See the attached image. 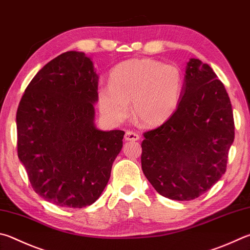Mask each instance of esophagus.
Masks as SVG:
<instances>
[{
  "instance_id": "34e87169",
  "label": "esophagus",
  "mask_w": 250,
  "mask_h": 250,
  "mask_svg": "<svg viewBox=\"0 0 250 250\" xmlns=\"http://www.w3.org/2000/svg\"><path fill=\"white\" fill-rule=\"evenodd\" d=\"M125 139L126 141H138L140 139V134L137 132H133V131H126Z\"/></svg>"
}]
</instances>
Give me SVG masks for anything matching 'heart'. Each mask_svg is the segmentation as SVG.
Listing matches in <instances>:
<instances>
[{"label": "heart", "mask_w": 250, "mask_h": 250, "mask_svg": "<svg viewBox=\"0 0 250 250\" xmlns=\"http://www.w3.org/2000/svg\"><path fill=\"white\" fill-rule=\"evenodd\" d=\"M183 87V74L176 65L153 59H130L111 70L109 86L98 92V106L111 120L122 121L132 101L135 119L143 125L157 126L174 115Z\"/></svg>", "instance_id": "1"}]
</instances>
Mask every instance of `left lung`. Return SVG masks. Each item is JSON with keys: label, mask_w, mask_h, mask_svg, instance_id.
<instances>
[{"label": "left lung", "mask_w": 250, "mask_h": 250, "mask_svg": "<svg viewBox=\"0 0 250 250\" xmlns=\"http://www.w3.org/2000/svg\"><path fill=\"white\" fill-rule=\"evenodd\" d=\"M234 130L232 104L223 83L210 65L190 59L174 115L143 134L145 177L171 200L200 197L225 172Z\"/></svg>", "instance_id": "obj_1"}]
</instances>
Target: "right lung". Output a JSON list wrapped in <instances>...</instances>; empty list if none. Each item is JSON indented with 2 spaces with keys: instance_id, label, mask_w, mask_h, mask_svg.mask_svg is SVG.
Segmentation results:
<instances>
[{
  "instance_id": "1",
  "label": "right lung",
  "mask_w": 250,
  "mask_h": 250,
  "mask_svg": "<svg viewBox=\"0 0 250 250\" xmlns=\"http://www.w3.org/2000/svg\"><path fill=\"white\" fill-rule=\"evenodd\" d=\"M97 89L92 60L67 51L35 75L17 108L18 158L36 193L59 207L96 201L121 151L124 131L95 126Z\"/></svg>"
}]
</instances>
